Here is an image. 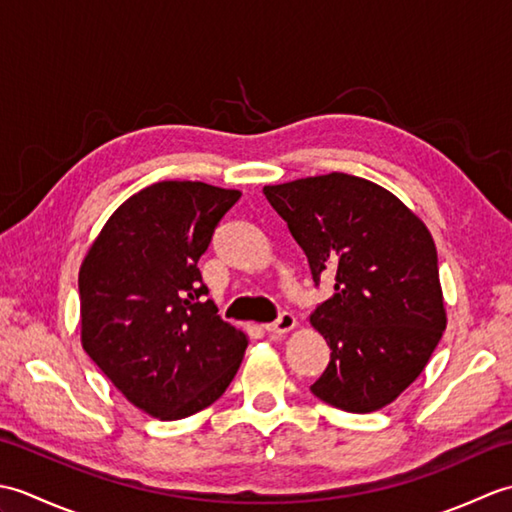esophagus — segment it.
Instances as JSON below:
<instances>
[{"instance_id": "esophagus-1", "label": "esophagus", "mask_w": 512, "mask_h": 512, "mask_svg": "<svg viewBox=\"0 0 512 512\" xmlns=\"http://www.w3.org/2000/svg\"><path fill=\"white\" fill-rule=\"evenodd\" d=\"M295 325H297L295 314H292V312H281L277 321L264 325V330L268 334H286V332H290L292 328H295Z\"/></svg>"}]
</instances>
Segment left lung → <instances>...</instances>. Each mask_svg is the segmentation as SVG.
Wrapping results in <instances>:
<instances>
[{
	"label": "left lung",
	"mask_w": 512,
	"mask_h": 512,
	"mask_svg": "<svg viewBox=\"0 0 512 512\" xmlns=\"http://www.w3.org/2000/svg\"><path fill=\"white\" fill-rule=\"evenodd\" d=\"M303 248L314 284L334 295L310 314L330 363L310 389L328 405L369 413L396 400L447 328L433 237L394 193L332 171L264 187Z\"/></svg>",
	"instance_id": "left-lung-1"
}]
</instances>
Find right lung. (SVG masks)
I'll return each mask as SVG.
<instances>
[{"label":"right lung","mask_w":512,"mask_h":512,"mask_svg":"<svg viewBox=\"0 0 512 512\" xmlns=\"http://www.w3.org/2000/svg\"><path fill=\"white\" fill-rule=\"evenodd\" d=\"M239 191L165 180L123 202L79 270L81 343L149 416L180 420L213 405L248 336L206 299L198 259Z\"/></svg>","instance_id":"add662e5"}]
</instances>
